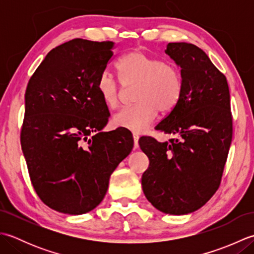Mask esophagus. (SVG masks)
<instances>
[{
    "label": "esophagus",
    "instance_id": "esophagus-1",
    "mask_svg": "<svg viewBox=\"0 0 254 254\" xmlns=\"http://www.w3.org/2000/svg\"><path fill=\"white\" fill-rule=\"evenodd\" d=\"M138 138L139 136L137 135L136 133H133V139H134V148L138 147Z\"/></svg>",
    "mask_w": 254,
    "mask_h": 254
}]
</instances>
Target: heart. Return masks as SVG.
I'll use <instances>...</instances> for the list:
<instances>
[{"mask_svg":"<svg viewBox=\"0 0 254 254\" xmlns=\"http://www.w3.org/2000/svg\"><path fill=\"white\" fill-rule=\"evenodd\" d=\"M121 83L126 86L136 85L133 107L124 108L113 116L112 122L117 127L134 133H142L152 126L158 115L172 111L182 94L180 69L174 62L163 61L139 50L124 56L118 65ZM97 90L102 102L115 109L120 102L122 89L112 75L102 73Z\"/></svg>","mask_w":254,"mask_h":254,"instance_id":"1","label":"heart"}]
</instances>
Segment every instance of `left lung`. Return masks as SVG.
<instances>
[{"label": "left lung", "instance_id": "1", "mask_svg": "<svg viewBox=\"0 0 254 254\" xmlns=\"http://www.w3.org/2000/svg\"><path fill=\"white\" fill-rule=\"evenodd\" d=\"M165 52L181 67L182 94L156 130L176 138H139L149 159L142 188L160 212L186 215L202 207L220 185L233 138L230 95L225 75L198 47L170 42Z\"/></svg>", "mask_w": 254, "mask_h": 254}]
</instances>
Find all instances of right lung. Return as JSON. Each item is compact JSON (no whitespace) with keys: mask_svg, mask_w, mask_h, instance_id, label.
<instances>
[{"mask_svg":"<svg viewBox=\"0 0 254 254\" xmlns=\"http://www.w3.org/2000/svg\"><path fill=\"white\" fill-rule=\"evenodd\" d=\"M113 49L112 41L69 40L48 53L27 85L21 149L36 193L57 212L98 206L133 148L130 131L101 132L110 113L97 82Z\"/></svg>","mask_w":254,"mask_h":254,"instance_id":"obj_1","label":"right lung"}]
</instances>
